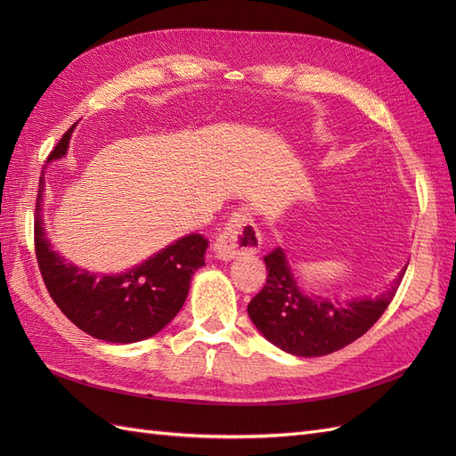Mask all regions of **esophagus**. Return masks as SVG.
Listing matches in <instances>:
<instances>
[{
	"label": "esophagus",
	"instance_id": "1",
	"mask_svg": "<svg viewBox=\"0 0 456 456\" xmlns=\"http://www.w3.org/2000/svg\"><path fill=\"white\" fill-rule=\"evenodd\" d=\"M262 245L260 232L249 209H238L228 220L224 230L215 240L216 256L230 260L236 255L256 253Z\"/></svg>",
	"mask_w": 456,
	"mask_h": 456
}]
</instances>
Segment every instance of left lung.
Here are the masks:
<instances>
[{
  "instance_id": "1",
  "label": "left lung",
  "mask_w": 456,
  "mask_h": 456,
  "mask_svg": "<svg viewBox=\"0 0 456 456\" xmlns=\"http://www.w3.org/2000/svg\"><path fill=\"white\" fill-rule=\"evenodd\" d=\"M266 283L247 306L251 322L275 346L300 357L333 354L363 337L394 300L405 270L379 298L348 305L308 297L295 283L281 249L266 256Z\"/></svg>"
}]
</instances>
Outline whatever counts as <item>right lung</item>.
Listing matches in <instances>:
<instances>
[{
    "label": "right lung",
    "instance_id": "add662e5",
    "mask_svg": "<svg viewBox=\"0 0 456 456\" xmlns=\"http://www.w3.org/2000/svg\"><path fill=\"white\" fill-rule=\"evenodd\" d=\"M70 134L72 129L62 134L49 161L66 154ZM44 178L41 175L34 213V247L41 278L54 305L76 327L106 342L129 344L159 333L183 308L191 275L205 265L207 240L190 233L141 266L118 275L79 270L51 251L45 238L39 213Z\"/></svg>",
    "mask_w": 456,
    "mask_h": 456
}]
</instances>
